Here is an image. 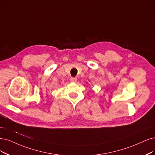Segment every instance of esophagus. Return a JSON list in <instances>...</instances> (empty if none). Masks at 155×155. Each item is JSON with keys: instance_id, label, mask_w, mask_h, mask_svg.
I'll return each mask as SVG.
<instances>
[{"instance_id": "esophagus-1", "label": "esophagus", "mask_w": 155, "mask_h": 155, "mask_svg": "<svg viewBox=\"0 0 155 155\" xmlns=\"http://www.w3.org/2000/svg\"><path fill=\"white\" fill-rule=\"evenodd\" d=\"M77 81V77H71L70 78V81L71 82H76Z\"/></svg>"}]
</instances>
